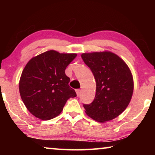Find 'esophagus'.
<instances>
[{
	"mask_svg": "<svg viewBox=\"0 0 155 155\" xmlns=\"http://www.w3.org/2000/svg\"><path fill=\"white\" fill-rule=\"evenodd\" d=\"M81 90H76V93H77V95L78 96L81 94Z\"/></svg>",
	"mask_w": 155,
	"mask_h": 155,
	"instance_id": "34e87169",
	"label": "esophagus"
}]
</instances>
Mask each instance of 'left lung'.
<instances>
[{"instance_id": "obj_1", "label": "left lung", "mask_w": 155, "mask_h": 155, "mask_svg": "<svg viewBox=\"0 0 155 155\" xmlns=\"http://www.w3.org/2000/svg\"><path fill=\"white\" fill-rule=\"evenodd\" d=\"M96 82V96L90 104H83L91 118L105 122L117 117L127 109L132 98L134 83L124 60L110 51L83 53Z\"/></svg>"}]
</instances>
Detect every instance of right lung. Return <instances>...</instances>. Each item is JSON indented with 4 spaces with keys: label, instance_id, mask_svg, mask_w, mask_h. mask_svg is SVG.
I'll list each match as a JSON object with an SVG mask.
<instances>
[{
    "label": "right lung",
    "instance_id": "right-lung-1",
    "mask_svg": "<svg viewBox=\"0 0 155 155\" xmlns=\"http://www.w3.org/2000/svg\"><path fill=\"white\" fill-rule=\"evenodd\" d=\"M77 55L51 50L28 61L21 74L19 91L25 105L34 116L42 120L54 118L61 114L68 99L77 96L65 73Z\"/></svg>",
    "mask_w": 155,
    "mask_h": 155
}]
</instances>
